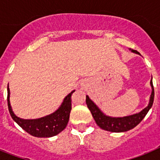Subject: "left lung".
I'll return each instance as SVG.
<instances>
[{
  "label": "left lung",
  "mask_w": 160,
  "mask_h": 160,
  "mask_svg": "<svg viewBox=\"0 0 160 160\" xmlns=\"http://www.w3.org/2000/svg\"><path fill=\"white\" fill-rule=\"evenodd\" d=\"M131 52L134 54H140L137 51H134L130 49ZM150 86L152 88V92L149 97V104L144 109H143L140 112L136 114H130L124 117H112L106 115L105 113H103L102 110L90 100V97L86 95V105L88 108L91 112L92 116L98 124V126L104 130L109 132H114V133H120V132H126L128 130L134 129V127L137 126L138 124L141 122L144 119L149 110L151 109L153 102H154V90L153 86V81L152 79L150 80Z\"/></svg>",
  "instance_id": "1"
}]
</instances>
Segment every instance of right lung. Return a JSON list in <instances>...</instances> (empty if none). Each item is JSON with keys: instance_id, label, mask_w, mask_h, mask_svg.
Listing matches in <instances>:
<instances>
[{"instance_id": "add662e5", "label": "right lung", "mask_w": 160, "mask_h": 160, "mask_svg": "<svg viewBox=\"0 0 160 160\" xmlns=\"http://www.w3.org/2000/svg\"><path fill=\"white\" fill-rule=\"evenodd\" d=\"M75 90H72L63 100V102L55 112L46 116L34 119H24L16 116L12 110L10 102V89L7 86V103L9 112L13 120L22 129L32 136L39 138H49L55 136L63 131L67 125L71 110V95Z\"/></svg>"}]
</instances>
